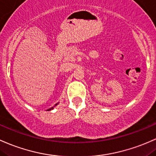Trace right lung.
I'll use <instances>...</instances> for the list:
<instances>
[{
    "label": "right lung",
    "mask_w": 156,
    "mask_h": 156,
    "mask_svg": "<svg viewBox=\"0 0 156 156\" xmlns=\"http://www.w3.org/2000/svg\"><path fill=\"white\" fill-rule=\"evenodd\" d=\"M56 105H57V104H55V106H56ZM54 107H51V108L48 109H47V111H50V110H52V109H54Z\"/></svg>",
    "instance_id": "add662e5"
}]
</instances>
